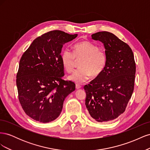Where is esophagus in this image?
Here are the masks:
<instances>
[{
  "instance_id": "esophagus-1",
  "label": "esophagus",
  "mask_w": 150,
  "mask_h": 150,
  "mask_svg": "<svg viewBox=\"0 0 150 150\" xmlns=\"http://www.w3.org/2000/svg\"><path fill=\"white\" fill-rule=\"evenodd\" d=\"M81 88V86L79 84H76V89H79Z\"/></svg>"
}]
</instances>
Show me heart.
<instances>
[{"label": "heart", "mask_w": 150, "mask_h": 150, "mask_svg": "<svg viewBox=\"0 0 150 150\" xmlns=\"http://www.w3.org/2000/svg\"><path fill=\"white\" fill-rule=\"evenodd\" d=\"M61 61L66 71H73L76 60H80L79 69L69 75V79L78 84L87 81L93 75L97 77L104 71L107 64V55L104 50L88 40L76 44L74 51L65 49L61 54Z\"/></svg>", "instance_id": "heart-1"}]
</instances>
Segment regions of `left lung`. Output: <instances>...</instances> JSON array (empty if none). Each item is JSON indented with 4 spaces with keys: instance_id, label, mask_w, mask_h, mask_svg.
I'll return each mask as SVG.
<instances>
[{
    "instance_id": "left-lung-1",
    "label": "left lung",
    "mask_w": 150,
    "mask_h": 150,
    "mask_svg": "<svg viewBox=\"0 0 150 150\" xmlns=\"http://www.w3.org/2000/svg\"><path fill=\"white\" fill-rule=\"evenodd\" d=\"M91 36L104 44L108 61L102 73L84 86L85 104L93 120L106 122L125 111L134 90L136 64L130 47L115 35L102 31Z\"/></svg>"
}]
</instances>
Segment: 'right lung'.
Instances as JSON below:
<instances>
[{
	"label": "right lung",
	"instance_id": "obj_1",
	"mask_svg": "<svg viewBox=\"0 0 150 150\" xmlns=\"http://www.w3.org/2000/svg\"><path fill=\"white\" fill-rule=\"evenodd\" d=\"M78 34L52 30L34 40L22 54L16 76L18 98L27 115L49 122L60 115L67 95L75 84L64 81L61 50Z\"/></svg>",
	"mask_w": 150,
	"mask_h": 150
}]
</instances>
